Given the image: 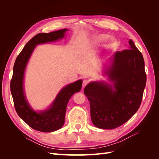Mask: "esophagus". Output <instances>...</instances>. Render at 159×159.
Returning <instances> with one entry per match:
<instances>
[{
	"instance_id": "34e87169",
	"label": "esophagus",
	"mask_w": 159,
	"mask_h": 159,
	"mask_svg": "<svg viewBox=\"0 0 159 159\" xmlns=\"http://www.w3.org/2000/svg\"><path fill=\"white\" fill-rule=\"evenodd\" d=\"M88 83H89V80H84L83 81V85H82L83 88L85 87V86L88 84Z\"/></svg>"
}]
</instances>
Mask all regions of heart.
<instances>
[{"mask_svg": "<svg viewBox=\"0 0 159 159\" xmlns=\"http://www.w3.org/2000/svg\"><path fill=\"white\" fill-rule=\"evenodd\" d=\"M109 36L106 34H102V35H100L97 38V41L99 42H104V41H106L108 39Z\"/></svg>", "mask_w": 159, "mask_h": 159, "instance_id": "obj_1", "label": "heart"}]
</instances>
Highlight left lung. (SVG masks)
Returning <instances> with one entry per match:
<instances>
[{
    "label": "left lung",
    "instance_id": "8db88e82",
    "mask_svg": "<svg viewBox=\"0 0 159 159\" xmlns=\"http://www.w3.org/2000/svg\"><path fill=\"white\" fill-rule=\"evenodd\" d=\"M129 49L115 53L112 65L107 71L113 86L91 82L84 90L90 103L91 121L98 128L120 127L141 105L147 81L145 61L134 42L129 40Z\"/></svg>",
    "mask_w": 159,
    "mask_h": 159
}]
</instances>
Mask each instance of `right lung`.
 <instances>
[{
	"label": "right lung",
	"mask_w": 159,
	"mask_h": 159,
	"mask_svg": "<svg viewBox=\"0 0 159 159\" xmlns=\"http://www.w3.org/2000/svg\"><path fill=\"white\" fill-rule=\"evenodd\" d=\"M68 30L62 29L50 33H39L24 47L16 57L11 81V91L14 105L18 115L31 128L38 131L52 132L60 129L64 124L67 104L71 95L80 91L82 80L67 85L57 95L52 106L44 111H33L26 100L23 89V78L26 66L37 44L56 41L64 37Z\"/></svg>",
	"instance_id": "obj_1"
}]
</instances>
